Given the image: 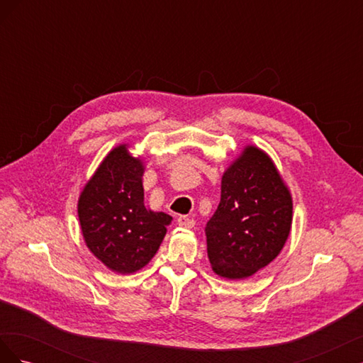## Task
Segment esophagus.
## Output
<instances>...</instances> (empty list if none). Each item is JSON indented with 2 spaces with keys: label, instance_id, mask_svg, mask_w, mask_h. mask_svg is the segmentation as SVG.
<instances>
[{
  "label": "esophagus",
  "instance_id": "34e87169",
  "mask_svg": "<svg viewBox=\"0 0 363 363\" xmlns=\"http://www.w3.org/2000/svg\"><path fill=\"white\" fill-rule=\"evenodd\" d=\"M177 224L184 228H192L195 225V221H194V218H191L188 215H180L177 218Z\"/></svg>",
  "mask_w": 363,
  "mask_h": 363
}]
</instances>
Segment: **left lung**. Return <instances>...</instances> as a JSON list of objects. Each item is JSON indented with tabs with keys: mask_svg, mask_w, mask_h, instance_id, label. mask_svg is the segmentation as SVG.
I'll list each match as a JSON object with an SVG mask.
<instances>
[{
	"mask_svg": "<svg viewBox=\"0 0 363 363\" xmlns=\"http://www.w3.org/2000/svg\"><path fill=\"white\" fill-rule=\"evenodd\" d=\"M291 224L292 200L276 167L259 148H245L225 171L204 228L213 271L232 280L252 276L279 256Z\"/></svg>",
	"mask_w": 363,
	"mask_h": 363,
	"instance_id": "left-lung-1",
	"label": "left lung"
}]
</instances>
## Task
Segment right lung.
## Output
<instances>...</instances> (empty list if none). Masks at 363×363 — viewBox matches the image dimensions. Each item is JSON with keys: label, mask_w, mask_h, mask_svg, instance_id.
I'll use <instances>...</instances> for the list:
<instances>
[{"label": "right lung", "mask_w": 363, "mask_h": 363, "mask_svg": "<svg viewBox=\"0 0 363 363\" xmlns=\"http://www.w3.org/2000/svg\"><path fill=\"white\" fill-rule=\"evenodd\" d=\"M142 174V162L121 145L103 160L79 200L86 245L107 268L121 274L147 265L172 219L147 211Z\"/></svg>", "instance_id": "right-lung-1"}]
</instances>
